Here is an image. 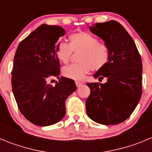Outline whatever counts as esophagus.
<instances>
[{
	"instance_id": "1",
	"label": "esophagus",
	"mask_w": 152,
	"mask_h": 152,
	"mask_svg": "<svg viewBox=\"0 0 152 152\" xmlns=\"http://www.w3.org/2000/svg\"><path fill=\"white\" fill-rule=\"evenodd\" d=\"M75 84H76V86H77V88H79V87H80V86L82 85L83 83L79 82V81H75Z\"/></svg>"
}]
</instances>
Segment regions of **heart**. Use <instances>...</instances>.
Returning a JSON list of instances; mask_svg holds the SVG:
<instances>
[{"instance_id": "b5f03b06", "label": "heart", "mask_w": 152, "mask_h": 152, "mask_svg": "<svg viewBox=\"0 0 152 152\" xmlns=\"http://www.w3.org/2000/svg\"><path fill=\"white\" fill-rule=\"evenodd\" d=\"M69 44L59 42L56 45L58 59L63 64H68L73 52L78 53L80 64L64 67L62 74L64 77L75 80L85 77L91 70L98 72L108 64L110 53L108 47L99 42L93 35L79 31L68 36Z\"/></svg>"}]
</instances>
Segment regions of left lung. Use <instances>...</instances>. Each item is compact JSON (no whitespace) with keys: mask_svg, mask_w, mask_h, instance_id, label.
Here are the masks:
<instances>
[{"mask_svg":"<svg viewBox=\"0 0 152 152\" xmlns=\"http://www.w3.org/2000/svg\"><path fill=\"white\" fill-rule=\"evenodd\" d=\"M90 29L104 41L110 57L94 75L99 80L107 77V82L87 84L91 90L87 113L100 124H119L129 117L142 96V58L135 42L116 21L97 23Z\"/></svg>","mask_w":152,"mask_h":152,"instance_id":"1","label":"left lung"}]
</instances>
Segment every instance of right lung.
Returning <instances> with one entry per match:
<instances>
[{"mask_svg": "<svg viewBox=\"0 0 152 152\" xmlns=\"http://www.w3.org/2000/svg\"><path fill=\"white\" fill-rule=\"evenodd\" d=\"M65 31L42 24L20 42L13 58L11 84L17 107L27 120L46 126L64 116L65 100L76 91L75 81L61 77L53 87L49 77L59 78L60 63L56 44Z\"/></svg>", "mask_w": 152, "mask_h": 152, "instance_id": "add662e5", "label": "right lung"}]
</instances>
